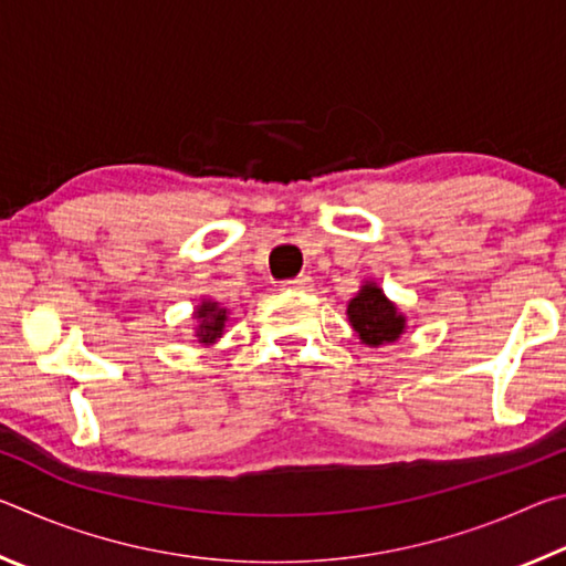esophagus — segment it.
I'll list each match as a JSON object with an SVG mask.
<instances>
[{
  "instance_id": "1",
  "label": "esophagus",
  "mask_w": 566,
  "mask_h": 566,
  "mask_svg": "<svg viewBox=\"0 0 566 566\" xmlns=\"http://www.w3.org/2000/svg\"><path fill=\"white\" fill-rule=\"evenodd\" d=\"M282 290H286V292H310L312 290V276H306V274L296 276V280L284 282Z\"/></svg>"
}]
</instances>
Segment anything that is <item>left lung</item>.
<instances>
[{
	"instance_id": "left-lung-1",
	"label": "left lung",
	"mask_w": 566,
	"mask_h": 566,
	"mask_svg": "<svg viewBox=\"0 0 566 566\" xmlns=\"http://www.w3.org/2000/svg\"><path fill=\"white\" fill-rule=\"evenodd\" d=\"M347 319L367 347H387L407 332V317L377 282H364L347 304Z\"/></svg>"
}]
</instances>
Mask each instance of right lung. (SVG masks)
Returning <instances> with one entry per match:
<instances>
[{"label": "right lung", "instance_id": "1", "mask_svg": "<svg viewBox=\"0 0 566 566\" xmlns=\"http://www.w3.org/2000/svg\"><path fill=\"white\" fill-rule=\"evenodd\" d=\"M195 337L199 344L205 347H212V344L219 342V337L224 334V324L229 319V310L227 306L219 304L217 300H202L197 304L195 314Z\"/></svg>", "mask_w": 566, "mask_h": 566}]
</instances>
